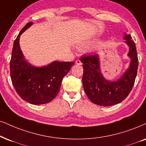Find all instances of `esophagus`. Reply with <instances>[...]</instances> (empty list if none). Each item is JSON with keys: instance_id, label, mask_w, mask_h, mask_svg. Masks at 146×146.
Listing matches in <instances>:
<instances>
[{"instance_id": "34e87169", "label": "esophagus", "mask_w": 146, "mask_h": 146, "mask_svg": "<svg viewBox=\"0 0 146 146\" xmlns=\"http://www.w3.org/2000/svg\"><path fill=\"white\" fill-rule=\"evenodd\" d=\"M75 63H76V64H77V65H81V64H82V62H81V60H79V59L76 60V61H75Z\"/></svg>"}]
</instances>
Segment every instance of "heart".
I'll use <instances>...</instances> for the list:
<instances>
[{
  "label": "heart",
  "instance_id": "1",
  "mask_svg": "<svg viewBox=\"0 0 146 146\" xmlns=\"http://www.w3.org/2000/svg\"><path fill=\"white\" fill-rule=\"evenodd\" d=\"M88 44H90V42H82V43H81L80 44H79L78 48H83L86 47V46L88 45Z\"/></svg>",
  "mask_w": 146,
  "mask_h": 146
}]
</instances>
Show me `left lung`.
<instances>
[{
    "label": "left lung",
    "mask_w": 146,
    "mask_h": 146,
    "mask_svg": "<svg viewBox=\"0 0 146 146\" xmlns=\"http://www.w3.org/2000/svg\"><path fill=\"white\" fill-rule=\"evenodd\" d=\"M124 39L129 48L128 56L131 62L129 69L117 81L110 82L103 77L98 54L82 56L81 58L84 68L82 82L85 93L91 102L99 106L119 104L128 96L133 87L139 62L137 50L131 35L125 33Z\"/></svg>",
    "instance_id": "8db88e82"
}]
</instances>
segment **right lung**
Listing matches in <instances>:
<instances>
[{
    "label": "right lung",
    "instance_id": "obj_1",
    "mask_svg": "<svg viewBox=\"0 0 146 146\" xmlns=\"http://www.w3.org/2000/svg\"><path fill=\"white\" fill-rule=\"evenodd\" d=\"M33 24L27 23L14 41L10 60V74L17 93L23 100L38 105L48 103L59 92L63 77L70 71L73 62L54 61L42 67L32 66L24 58L19 38Z\"/></svg>",
    "mask_w": 146,
    "mask_h": 146
}]
</instances>
